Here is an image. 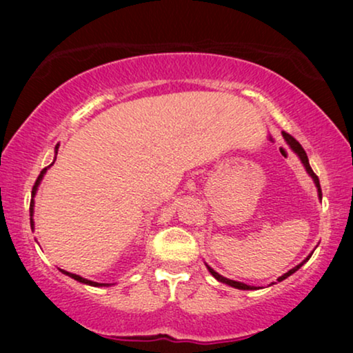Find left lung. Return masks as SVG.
Masks as SVG:
<instances>
[{
  "instance_id": "1",
  "label": "left lung",
  "mask_w": 353,
  "mask_h": 353,
  "mask_svg": "<svg viewBox=\"0 0 353 353\" xmlns=\"http://www.w3.org/2000/svg\"><path fill=\"white\" fill-rule=\"evenodd\" d=\"M283 138H284V141H286V144L289 148H291V151L296 154V156L301 159V162H302V165L305 167V170H307V173H308V176H312V180H313V183H315V186H316V191H318V199L321 201V197H323V194H321V188H320V180H318V176L315 175V173H313V170H312V167H310V163H308V157H307V154H305V151H303V148L301 146V144H299V141H296V139H294L291 134L289 133H286V132H283ZM313 254V252H312ZM312 254L308 255V257L305 259V260H302L301 263L299 265H296V267L294 268H291L289 270L288 273H284L283 276H279L278 278V281H283V279H286L288 276H291L292 273H296L299 268L302 267L303 263L307 262L308 259L312 257ZM205 267H207V270H209L210 272V274L212 276H214L216 281H220V283H225V284H228V286H231V288H234V289H243V291H255V289H259L257 286H249V284H244V283H239V281H234V279H228V278H225V276H221L220 273H216L214 268L212 267H209V265L205 263ZM272 284H274V283H272ZM272 284H270V286H272Z\"/></svg>"
}]
</instances>
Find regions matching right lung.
Returning a JSON list of instances; mask_svg holds the SVG:
<instances>
[{"instance_id":"obj_1","label":"right lung","mask_w":353,"mask_h":353,"mask_svg":"<svg viewBox=\"0 0 353 353\" xmlns=\"http://www.w3.org/2000/svg\"><path fill=\"white\" fill-rule=\"evenodd\" d=\"M57 148H59V146H56V149H54V152H56V154H57ZM52 163H54V162H52ZM52 163H51V165H52ZM51 165H50V167H51ZM50 167L43 168L40 175H38L37 181H35V186H33V190H32V197H35L37 191H38V186H40V183H41V180H43V176L46 175V170H48V168H50ZM33 207H35V201L32 199V201H30V225H32V228H33V225H35V221H33V219H32V216H33ZM61 272L64 273V274H67V276L74 278L75 281H79V283H83V284H88V286H94V288H103V286L108 288V286H112V284H110V283H96V281H91V279L81 278L80 274H75V273H69V272H65V270H61Z\"/></svg>"}]
</instances>
